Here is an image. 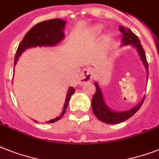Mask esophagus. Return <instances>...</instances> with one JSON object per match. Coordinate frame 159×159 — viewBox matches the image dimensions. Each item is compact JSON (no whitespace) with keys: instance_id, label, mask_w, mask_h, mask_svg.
<instances>
[{"instance_id":"obj_1","label":"esophagus","mask_w":159,"mask_h":159,"mask_svg":"<svg viewBox=\"0 0 159 159\" xmlns=\"http://www.w3.org/2000/svg\"><path fill=\"white\" fill-rule=\"evenodd\" d=\"M93 77H94V71L91 68H84L80 77V84L84 85L92 81Z\"/></svg>"}]
</instances>
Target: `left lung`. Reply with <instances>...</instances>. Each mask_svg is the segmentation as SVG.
Segmentation results:
<instances>
[{
	"instance_id": "8db88e82",
	"label": "left lung",
	"mask_w": 159,
	"mask_h": 159,
	"mask_svg": "<svg viewBox=\"0 0 159 159\" xmlns=\"http://www.w3.org/2000/svg\"><path fill=\"white\" fill-rule=\"evenodd\" d=\"M119 30L122 33L121 46L131 45L133 48L137 50L140 59L141 60L143 65H144V68L146 70V73L149 74L148 63H147L145 53H144V49H143L137 36H135L129 28H125V27L120 26ZM94 85L95 86L96 91H95V95H93L92 100H91V107H92L93 113L95 114V117H97L100 121L104 122V123H107V124H117V123H120V122H122L127 120L139 110V109L142 105L143 102H144V96L137 105H135V107L128 109V110H113L107 105V104L104 101V95H103V93H102L101 89H100L98 82H95Z\"/></svg>"
}]
</instances>
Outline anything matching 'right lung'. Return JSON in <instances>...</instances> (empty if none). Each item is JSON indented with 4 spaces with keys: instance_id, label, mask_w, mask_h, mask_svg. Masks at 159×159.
Masks as SVG:
<instances>
[{
    "instance_id": "add662e5",
    "label": "right lung",
    "mask_w": 159,
    "mask_h": 159,
    "mask_svg": "<svg viewBox=\"0 0 159 159\" xmlns=\"http://www.w3.org/2000/svg\"><path fill=\"white\" fill-rule=\"evenodd\" d=\"M65 24H66V21H64L63 19H55L43 21L33 26V28L26 33L24 39L22 40V42L19 45L16 55H15L14 64L15 65L17 64L19 56L28 48H33L37 46H39V47L55 46L59 42H61L65 37V35L64 33ZM74 91H75V89L72 86L68 89L62 113L59 117L46 122V123H52V122H56L64 115L68 103H69V100ZM33 121L37 122L35 120Z\"/></svg>"
}]
</instances>
